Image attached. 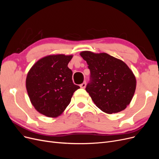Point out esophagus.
<instances>
[{"label":"esophagus","instance_id":"1","mask_svg":"<svg viewBox=\"0 0 159 159\" xmlns=\"http://www.w3.org/2000/svg\"><path fill=\"white\" fill-rule=\"evenodd\" d=\"M85 86H86V83H85V81H84V82H83L80 85V88L82 89H84L85 88Z\"/></svg>","mask_w":159,"mask_h":159}]
</instances>
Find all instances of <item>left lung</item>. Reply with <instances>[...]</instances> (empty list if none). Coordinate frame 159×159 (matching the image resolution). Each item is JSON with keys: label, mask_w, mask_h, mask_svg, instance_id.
Listing matches in <instances>:
<instances>
[{"label": "left lung", "mask_w": 159, "mask_h": 159, "mask_svg": "<svg viewBox=\"0 0 159 159\" xmlns=\"http://www.w3.org/2000/svg\"><path fill=\"white\" fill-rule=\"evenodd\" d=\"M80 56L87 62L91 73V81L85 90L96 106L108 114L125 109L136 89L132 70L124 61L106 53L83 51Z\"/></svg>", "instance_id": "1"}]
</instances>
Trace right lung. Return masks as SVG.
<instances>
[{
    "mask_svg": "<svg viewBox=\"0 0 159 159\" xmlns=\"http://www.w3.org/2000/svg\"><path fill=\"white\" fill-rule=\"evenodd\" d=\"M73 55L46 56L34 64L26 79V88L32 105L38 112L55 118L62 114L80 88L72 81L68 67Z\"/></svg>",
    "mask_w": 159,
    "mask_h": 159,
    "instance_id": "1",
    "label": "right lung"
}]
</instances>
